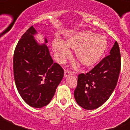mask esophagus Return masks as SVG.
<instances>
[{"label": "esophagus", "mask_w": 130, "mask_h": 130, "mask_svg": "<svg viewBox=\"0 0 130 130\" xmlns=\"http://www.w3.org/2000/svg\"><path fill=\"white\" fill-rule=\"evenodd\" d=\"M73 75V73H72V72L68 70L64 71V77H68L69 75Z\"/></svg>", "instance_id": "esophagus-1"}]
</instances>
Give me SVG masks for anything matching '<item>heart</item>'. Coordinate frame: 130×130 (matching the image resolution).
<instances>
[{
	"label": "heart",
	"mask_w": 130,
	"mask_h": 130,
	"mask_svg": "<svg viewBox=\"0 0 130 130\" xmlns=\"http://www.w3.org/2000/svg\"><path fill=\"white\" fill-rule=\"evenodd\" d=\"M53 47L58 53L60 63L71 57L72 53L69 49H71L75 50V57L79 62L84 67L90 68L99 62L106 52L107 41L104 36L90 30H83L69 36L65 42L55 39L53 42ZM77 66V63L74 64L75 68Z\"/></svg>",
	"instance_id": "b5f03b06"
}]
</instances>
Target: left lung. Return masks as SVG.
Returning a JSON list of instances; mask_svg holds the SVG:
<instances>
[{"instance_id": "1", "label": "left lung", "mask_w": 130, "mask_h": 130, "mask_svg": "<svg viewBox=\"0 0 130 130\" xmlns=\"http://www.w3.org/2000/svg\"><path fill=\"white\" fill-rule=\"evenodd\" d=\"M109 53L88 73L78 75L74 97L78 105L85 109L100 107L115 88L120 72V49L117 42Z\"/></svg>"}]
</instances>
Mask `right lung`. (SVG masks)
Masks as SVG:
<instances>
[{"label": "right lung", "mask_w": 130, "mask_h": 130, "mask_svg": "<svg viewBox=\"0 0 130 130\" xmlns=\"http://www.w3.org/2000/svg\"><path fill=\"white\" fill-rule=\"evenodd\" d=\"M38 34L31 26L22 36L13 55V75L16 87L30 106L41 108L51 102L64 77V70L54 63L49 54L47 40L38 42Z\"/></svg>", "instance_id": "add662e5"}]
</instances>
